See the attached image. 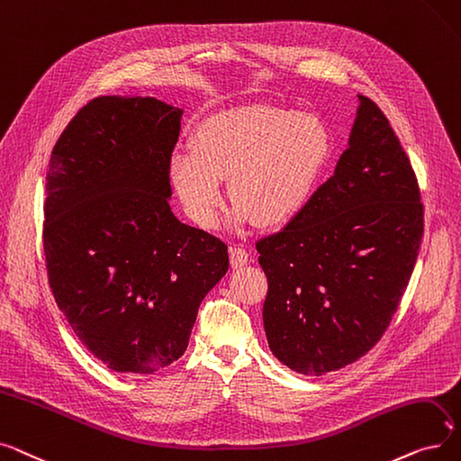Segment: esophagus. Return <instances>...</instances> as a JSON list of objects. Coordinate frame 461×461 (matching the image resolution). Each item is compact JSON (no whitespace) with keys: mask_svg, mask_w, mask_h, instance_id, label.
<instances>
[{"mask_svg":"<svg viewBox=\"0 0 461 461\" xmlns=\"http://www.w3.org/2000/svg\"><path fill=\"white\" fill-rule=\"evenodd\" d=\"M229 257H230V267L232 268H242V267L248 265V260H249L248 249L246 248H240V246L230 248Z\"/></svg>","mask_w":461,"mask_h":461,"instance_id":"1","label":"esophagus"}]
</instances>
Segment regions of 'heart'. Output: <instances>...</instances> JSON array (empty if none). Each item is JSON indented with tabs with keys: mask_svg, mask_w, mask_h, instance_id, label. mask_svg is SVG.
Masks as SVG:
<instances>
[{
	"mask_svg": "<svg viewBox=\"0 0 461 461\" xmlns=\"http://www.w3.org/2000/svg\"><path fill=\"white\" fill-rule=\"evenodd\" d=\"M326 158L328 135L317 118L248 104L210 118L191 149L172 153L168 172L187 215L203 229L215 227L227 180L236 203L230 223L253 217L260 227H279L308 204Z\"/></svg>",
	"mask_w": 461,
	"mask_h": 461,
	"instance_id": "heart-1",
	"label": "heart"
}]
</instances>
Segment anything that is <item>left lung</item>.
I'll use <instances>...</instances> for the list:
<instances>
[{"instance_id": "left-lung-1", "label": "left lung", "mask_w": 461, "mask_h": 461, "mask_svg": "<svg viewBox=\"0 0 461 461\" xmlns=\"http://www.w3.org/2000/svg\"><path fill=\"white\" fill-rule=\"evenodd\" d=\"M348 148L283 230L255 244L274 357L303 375L357 362L383 338L424 234L420 187L381 108L358 95Z\"/></svg>"}]
</instances>
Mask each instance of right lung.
Returning a JSON list of instances; mask_svg holds the SVG:
<instances>
[{"label": "right lung", "mask_w": 461, "mask_h": 461, "mask_svg": "<svg viewBox=\"0 0 461 461\" xmlns=\"http://www.w3.org/2000/svg\"><path fill=\"white\" fill-rule=\"evenodd\" d=\"M180 118L156 97H95L49 163L42 248L52 294L86 348L120 374L178 360L201 302L229 270L227 244L168 206Z\"/></svg>", "instance_id": "add662e5"}]
</instances>
